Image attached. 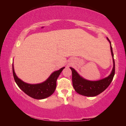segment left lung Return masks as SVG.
Instances as JSON below:
<instances>
[{
    "label": "left lung",
    "mask_w": 126,
    "mask_h": 126,
    "mask_svg": "<svg viewBox=\"0 0 126 126\" xmlns=\"http://www.w3.org/2000/svg\"><path fill=\"white\" fill-rule=\"evenodd\" d=\"M110 44V50L113 61V68L110 75L106 78L98 81H89L84 79L79 75L73 68H70L72 72L73 86L77 92L79 94L87 97H94L99 94L110 86L115 73V63L113 58L112 47L110 39L107 38Z\"/></svg>",
    "instance_id": "left-lung-1"
}]
</instances>
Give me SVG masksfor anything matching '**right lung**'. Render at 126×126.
I'll return each mask as SVG.
<instances>
[{
	"instance_id": "obj_1",
	"label": "right lung",
	"mask_w": 126,
	"mask_h": 126,
	"mask_svg": "<svg viewBox=\"0 0 126 126\" xmlns=\"http://www.w3.org/2000/svg\"><path fill=\"white\" fill-rule=\"evenodd\" d=\"M64 68L63 67L58 71L53 72L45 82L37 84H28L19 79L15 73L13 65V74L16 84L25 94L33 98L42 99L49 97L54 92L57 86V78Z\"/></svg>"
}]
</instances>
